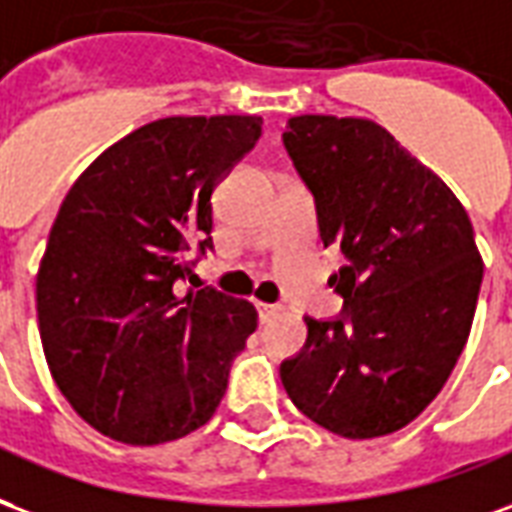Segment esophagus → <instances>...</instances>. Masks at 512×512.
I'll list each match as a JSON object with an SVG mask.
<instances>
[{"label": "esophagus", "instance_id": "obj_1", "mask_svg": "<svg viewBox=\"0 0 512 512\" xmlns=\"http://www.w3.org/2000/svg\"><path fill=\"white\" fill-rule=\"evenodd\" d=\"M275 313H281V305H270V302H259V316H261V322H267V319H272Z\"/></svg>", "mask_w": 512, "mask_h": 512}]
</instances>
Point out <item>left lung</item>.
<instances>
[{
    "mask_svg": "<svg viewBox=\"0 0 512 512\" xmlns=\"http://www.w3.org/2000/svg\"><path fill=\"white\" fill-rule=\"evenodd\" d=\"M283 144L311 188L343 319L305 316L308 341L281 365L292 404L346 439L412 423L453 371L475 319L483 259L442 177L365 117L302 114Z\"/></svg>",
    "mask_w": 512,
    "mask_h": 512,
    "instance_id": "obj_1",
    "label": "left lung"
}]
</instances>
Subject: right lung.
Listing matches in <instances>:
<instances>
[{"label": "right lung", "mask_w": 512, "mask_h": 512, "mask_svg": "<svg viewBox=\"0 0 512 512\" xmlns=\"http://www.w3.org/2000/svg\"><path fill=\"white\" fill-rule=\"evenodd\" d=\"M261 136L256 114L166 117L133 130L67 190L37 270L54 382L81 420L125 445H163L218 409L256 330L253 302L179 292L212 248V190Z\"/></svg>", "instance_id": "right-lung-1"}]
</instances>
